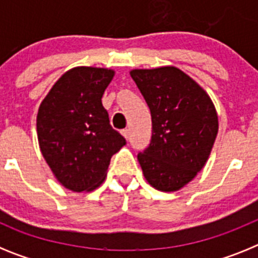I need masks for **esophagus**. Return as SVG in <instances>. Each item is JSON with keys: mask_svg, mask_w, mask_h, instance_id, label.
Masks as SVG:
<instances>
[{"mask_svg": "<svg viewBox=\"0 0 258 258\" xmlns=\"http://www.w3.org/2000/svg\"><path fill=\"white\" fill-rule=\"evenodd\" d=\"M121 134L124 136L125 140H129V136H131V132H129V129H124V131H121Z\"/></svg>", "mask_w": 258, "mask_h": 258, "instance_id": "1", "label": "esophagus"}]
</instances>
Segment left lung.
<instances>
[{
	"label": "left lung",
	"instance_id": "left-lung-1",
	"mask_svg": "<svg viewBox=\"0 0 258 258\" xmlns=\"http://www.w3.org/2000/svg\"><path fill=\"white\" fill-rule=\"evenodd\" d=\"M132 79L151 111L150 146L138 154L146 181L173 192L204 168L218 133V116L208 93L173 66L132 70Z\"/></svg>",
	"mask_w": 258,
	"mask_h": 258
}]
</instances>
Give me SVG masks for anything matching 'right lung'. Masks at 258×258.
I'll return each instance as SVG.
<instances>
[{
    "label": "right lung",
    "mask_w": 258,
    "mask_h": 258,
    "mask_svg": "<svg viewBox=\"0 0 258 258\" xmlns=\"http://www.w3.org/2000/svg\"><path fill=\"white\" fill-rule=\"evenodd\" d=\"M115 71L75 67L61 75L37 113L41 154L56 181L74 192L101 186L125 138L112 129L102 97Z\"/></svg>",
    "instance_id": "obj_1"
}]
</instances>
